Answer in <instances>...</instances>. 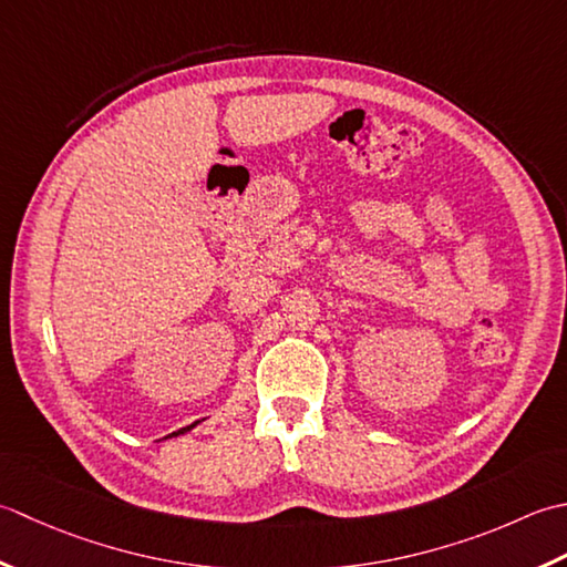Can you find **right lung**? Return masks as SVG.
Listing matches in <instances>:
<instances>
[{
	"mask_svg": "<svg viewBox=\"0 0 567 567\" xmlns=\"http://www.w3.org/2000/svg\"><path fill=\"white\" fill-rule=\"evenodd\" d=\"M195 425V423H193ZM193 425H186V429H181V431H176V433H171V435H181V433H186V431H190L193 429Z\"/></svg>",
	"mask_w": 567,
	"mask_h": 567,
	"instance_id": "add662e5",
	"label": "right lung"
}]
</instances>
